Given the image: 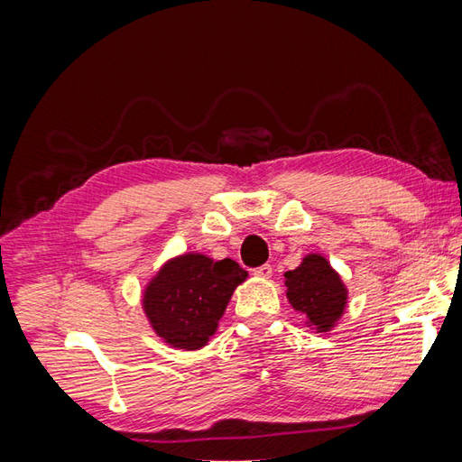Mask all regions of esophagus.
Masks as SVG:
<instances>
[{"label":"esophagus","mask_w":462,"mask_h":462,"mask_svg":"<svg viewBox=\"0 0 462 462\" xmlns=\"http://www.w3.org/2000/svg\"><path fill=\"white\" fill-rule=\"evenodd\" d=\"M253 273H254L256 277H260V279H270L272 273H273V270H272L270 263H263V265H260V268L253 270Z\"/></svg>","instance_id":"34e87169"}]
</instances>
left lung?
<instances>
[{"label":"left lung","instance_id":"1","mask_svg":"<svg viewBox=\"0 0 462 462\" xmlns=\"http://www.w3.org/2000/svg\"><path fill=\"white\" fill-rule=\"evenodd\" d=\"M287 299L316 333L331 331L345 314L348 291L341 275L321 254H306L299 268L285 273Z\"/></svg>","mask_w":462,"mask_h":462}]
</instances>
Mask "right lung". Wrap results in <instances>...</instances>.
<instances>
[{"instance_id":"add662e5","label":"right lung","mask_w":462,"mask_h":462,"mask_svg":"<svg viewBox=\"0 0 462 462\" xmlns=\"http://www.w3.org/2000/svg\"><path fill=\"white\" fill-rule=\"evenodd\" d=\"M246 275L231 258L185 253L167 260L143 292L150 328L173 348L199 351L216 333L233 291Z\"/></svg>"}]
</instances>
